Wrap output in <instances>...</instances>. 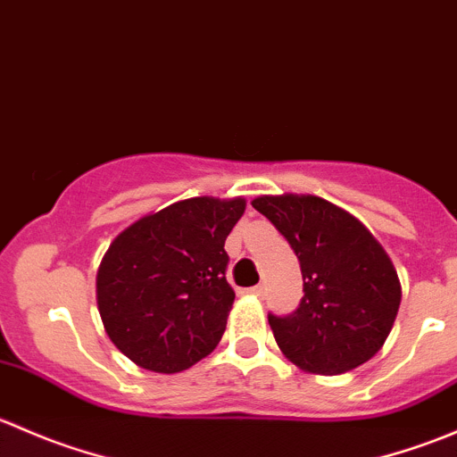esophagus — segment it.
<instances>
[{
	"label": "esophagus",
	"mask_w": 457,
	"mask_h": 457,
	"mask_svg": "<svg viewBox=\"0 0 457 457\" xmlns=\"http://www.w3.org/2000/svg\"><path fill=\"white\" fill-rule=\"evenodd\" d=\"M247 294H252V296H262V294H265V285H254V287L247 289Z\"/></svg>",
	"instance_id": "34e87169"
}]
</instances>
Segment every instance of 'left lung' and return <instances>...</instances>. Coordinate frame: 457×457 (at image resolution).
Segmentation results:
<instances>
[{"label": "left lung", "instance_id": "left-lung-1", "mask_svg": "<svg viewBox=\"0 0 457 457\" xmlns=\"http://www.w3.org/2000/svg\"><path fill=\"white\" fill-rule=\"evenodd\" d=\"M298 256L303 298L287 316L267 314L280 352L301 370L336 376L376 356L400 307V280L370 229L318 196L252 201Z\"/></svg>", "mask_w": 457, "mask_h": 457}]
</instances>
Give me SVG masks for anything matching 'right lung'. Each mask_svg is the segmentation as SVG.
Here are the masks:
<instances>
[{
    "mask_svg": "<svg viewBox=\"0 0 457 457\" xmlns=\"http://www.w3.org/2000/svg\"><path fill=\"white\" fill-rule=\"evenodd\" d=\"M245 201L196 196L123 229L96 271V305L110 340L143 370L177 373L214 352L234 289L225 238Z\"/></svg>",
    "mask_w": 457,
    "mask_h": 457,
    "instance_id": "add662e5",
    "label": "right lung"
}]
</instances>
